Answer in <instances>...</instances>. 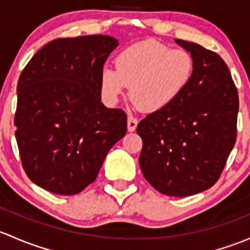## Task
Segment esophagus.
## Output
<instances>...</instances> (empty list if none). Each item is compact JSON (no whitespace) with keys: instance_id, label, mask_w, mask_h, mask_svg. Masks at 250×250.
Masks as SVG:
<instances>
[{"instance_id":"obj_1","label":"esophagus","mask_w":250,"mask_h":250,"mask_svg":"<svg viewBox=\"0 0 250 250\" xmlns=\"http://www.w3.org/2000/svg\"><path fill=\"white\" fill-rule=\"evenodd\" d=\"M138 122H139L138 118H135L134 116H132V115H129V116H128V122H127L128 130H129V132H134V130L136 129Z\"/></svg>"}]
</instances>
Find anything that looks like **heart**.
<instances>
[{"label":"heart","instance_id":"obj_1","mask_svg":"<svg viewBox=\"0 0 250 250\" xmlns=\"http://www.w3.org/2000/svg\"><path fill=\"white\" fill-rule=\"evenodd\" d=\"M193 73L194 60L187 50L144 42L123 50L116 59V68H104L101 86L111 102L130 86L134 103L144 111L157 112L180 98Z\"/></svg>","mask_w":250,"mask_h":250}]
</instances>
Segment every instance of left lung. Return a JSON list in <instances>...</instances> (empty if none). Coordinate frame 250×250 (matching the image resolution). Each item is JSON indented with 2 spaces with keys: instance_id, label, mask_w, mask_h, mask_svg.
I'll use <instances>...</instances> for the list:
<instances>
[{
  "instance_id": "8db88e82",
  "label": "left lung",
  "mask_w": 250,
  "mask_h": 250,
  "mask_svg": "<svg viewBox=\"0 0 250 250\" xmlns=\"http://www.w3.org/2000/svg\"><path fill=\"white\" fill-rule=\"evenodd\" d=\"M194 60L190 83L178 99L139 122L140 163L147 182L170 196L194 195L222 175L237 135L238 93L214 51L176 39Z\"/></svg>"
}]
</instances>
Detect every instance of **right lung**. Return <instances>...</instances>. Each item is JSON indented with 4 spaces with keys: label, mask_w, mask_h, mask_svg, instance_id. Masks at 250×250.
I'll list each match as a JSON object with an SVG mask.
<instances>
[{
    "label": "right lung",
    "mask_w": 250,
    "mask_h": 250,
    "mask_svg": "<svg viewBox=\"0 0 250 250\" xmlns=\"http://www.w3.org/2000/svg\"><path fill=\"white\" fill-rule=\"evenodd\" d=\"M117 45L103 35L57 38L21 72L15 138L26 175L41 188L80 193L127 133L125 112L101 102L103 65Z\"/></svg>",
    "instance_id": "obj_1"
}]
</instances>
